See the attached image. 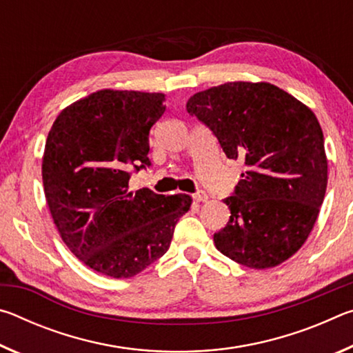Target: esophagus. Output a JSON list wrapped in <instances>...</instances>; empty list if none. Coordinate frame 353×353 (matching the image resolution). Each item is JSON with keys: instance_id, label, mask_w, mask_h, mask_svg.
<instances>
[{"instance_id": "esophagus-1", "label": "esophagus", "mask_w": 353, "mask_h": 353, "mask_svg": "<svg viewBox=\"0 0 353 353\" xmlns=\"http://www.w3.org/2000/svg\"><path fill=\"white\" fill-rule=\"evenodd\" d=\"M193 199H194L196 202H205V201L208 199V196H207L205 191L199 190V191H196V193L193 194Z\"/></svg>"}]
</instances>
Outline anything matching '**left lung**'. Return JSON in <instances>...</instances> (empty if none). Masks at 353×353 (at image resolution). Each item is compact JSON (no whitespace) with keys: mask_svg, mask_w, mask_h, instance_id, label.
Segmentation results:
<instances>
[{"mask_svg":"<svg viewBox=\"0 0 353 353\" xmlns=\"http://www.w3.org/2000/svg\"><path fill=\"white\" fill-rule=\"evenodd\" d=\"M216 137L225 155L246 165L234 194L224 199L230 219L213 235L230 260L268 270L307 241L327 190L321 124L312 109L270 82H227L187 103Z\"/></svg>","mask_w":353,"mask_h":353,"instance_id":"obj_1","label":"left lung"}]
</instances>
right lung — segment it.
I'll return each instance as SVG.
<instances>
[{"label": "right lung", "instance_id": "add662e5", "mask_svg": "<svg viewBox=\"0 0 353 353\" xmlns=\"http://www.w3.org/2000/svg\"><path fill=\"white\" fill-rule=\"evenodd\" d=\"M163 93L99 90L59 113L48 134L41 177L63 243L83 265L129 279L168 250L188 194L130 191V170L151 165L149 130Z\"/></svg>", "mask_w": 353, "mask_h": 353}]
</instances>
